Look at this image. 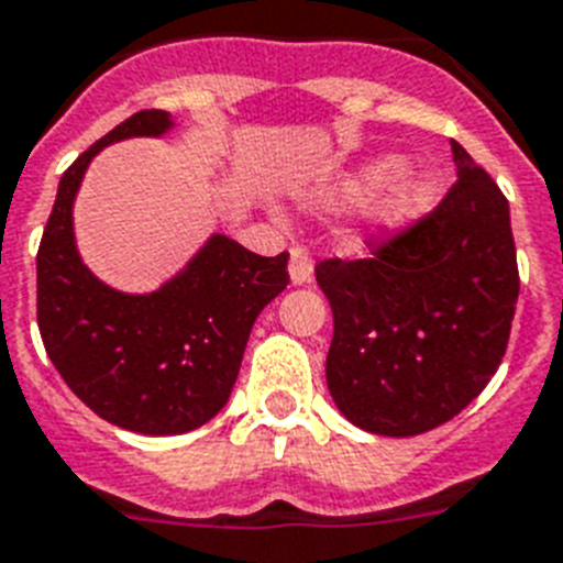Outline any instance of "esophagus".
<instances>
[{"label": "esophagus", "instance_id": "esophagus-1", "mask_svg": "<svg viewBox=\"0 0 563 563\" xmlns=\"http://www.w3.org/2000/svg\"><path fill=\"white\" fill-rule=\"evenodd\" d=\"M289 274H291V283H295V286H306V283H312L314 260H312V254L303 249V245H295V249H291Z\"/></svg>", "mask_w": 563, "mask_h": 563}]
</instances>
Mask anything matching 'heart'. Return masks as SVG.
Listing matches in <instances>:
<instances>
[{"label":"heart","mask_w":563,"mask_h":563,"mask_svg":"<svg viewBox=\"0 0 563 563\" xmlns=\"http://www.w3.org/2000/svg\"><path fill=\"white\" fill-rule=\"evenodd\" d=\"M401 170V164L396 158H385V162H376L364 167L358 176L346 178L335 187L338 199H361V196L373 194L376 187L387 185L396 173ZM433 205V181L431 178L413 176V178H401L399 185L393 187L390 199L385 202V210H382V219L387 225H401V222H410L419 213Z\"/></svg>","instance_id":"1"}]
</instances>
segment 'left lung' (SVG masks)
Returning a JSON list of instances; mask_svg holds the SVG:
<instances>
[{"instance_id":"obj_1","label":"left lung","mask_w":563,"mask_h":563,"mask_svg":"<svg viewBox=\"0 0 563 563\" xmlns=\"http://www.w3.org/2000/svg\"><path fill=\"white\" fill-rule=\"evenodd\" d=\"M456 181L408 225L367 236V257H329L314 280L332 306L327 385L338 410L382 437L454 419L495 376L520 274L509 202L460 144Z\"/></svg>"}]
</instances>
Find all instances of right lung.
<instances>
[{
	"label": "right lung",
	"mask_w": 563,
	"mask_h": 563,
	"mask_svg": "<svg viewBox=\"0 0 563 563\" xmlns=\"http://www.w3.org/2000/svg\"><path fill=\"white\" fill-rule=\"evenodd\" d=\"M167 126L164 109H141L77 155L36 251V323L52 364L100 419L150 437L194 431L222 410L251 327L289 286L286 251L260 257L222 234L153 295L109 289L80 263L71 205L91 155Z\"/></svg>",
	"instance_id": "1"
}]
</instances>
